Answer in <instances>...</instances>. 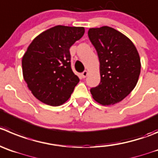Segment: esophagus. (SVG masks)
Masks as SVG:
<instances>
[{"mask_svg": "<svg viewBox=\"0 0 158 158\" xmlns=\"http://www.w3.org/2000/svg\"><path fill=\"white\" fill-rule=\"evenodd\" d=\"M87 75H88V72L87 71H84V72H82V78H86V76H87Z\"/></svg>", "mask_w": 158, "mask_h": 158, "instance_id": "obj_1", "label": "esophagus"}]
</instances>
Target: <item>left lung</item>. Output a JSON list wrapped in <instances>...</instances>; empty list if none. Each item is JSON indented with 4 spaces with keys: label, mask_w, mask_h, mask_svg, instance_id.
Here are the masks:
<instances>
[{
    "label": "left lung",
    "mask_w": 158,
    "mask_h": 158,
    "mask_svg": "<svg viewBox=\"0 0 158 158\" xmlns=\"http://www.w3.org/2000/svg\"><path fill=\"white\" fill-rule=\"evenodd\" d=\"M88 36L100 61L101 82L90 89L93 98L110 105L127 97L135 88L140 74V58L133 43L109 26L92 28Z\"/></svg>",
    "instance_id": "obj_1"
}]
</instances>
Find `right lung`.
<instances>
[{
	"instance_id": "right-lung-1",
	"label": "right lung",
	"mask_w": 158,
	"mask_h": 158,
	"mask_svg": "<svg viewBox=\"0 0 158 158\" xmlns=\"http://www.w3.org/2000/svg\"><path fill=\"white\" fill-rule=\"evenodd\" d=\"M83 27L57 26L44 31L23 55V77L41 102L59 106L69 100L79 79L71 68V46L83 36Z\"/></svg>"
}]
</instances>
